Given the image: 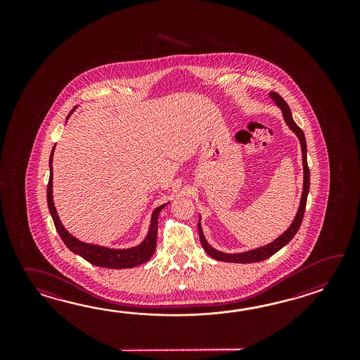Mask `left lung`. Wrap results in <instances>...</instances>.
I'll return each instance as SVG.
<instances>
[{
	"label": "left lung",
	"instance_id": "obj_1",
	"mask_svg": "<svg viewBox=\"0 0 360 360\" xmlns=\"http://www.w3.org/2000/svg\"><path fill=\"white\" fill-rule=\"evenodd\" d=\"M269 96L274 100V103H276L278 107L282 109L284 121L288 124V127L296 134V136L299 138L300 144H301L302 166H304V186H302V194H301V200H300L299 211H297V214H296L295 220H293L291 225H290V228L285 230L282 236H279L276 239H274L271 243L240 253L220 252V251L214 250L212 245H208L206 238L203 236V231H202L200 216H199L198 231L200 243H202L203 250H205L212 259H214V260L225 261V262H238V264H251V262H259V261L266 260L270 256H273L274 253L278 252L281 248H283L284 245H287V243L291 242L292 238L296 236L297 230L300 229L301 222H302V217H304V214H305L306 200H307V194H309V188H310V171H309L307 158H306L305 135H304V132L300 129L299 126L296 124V122L293 121L291 115V109L288 107V104L284 101L283 98H282L279 94H276V92H270Z\"/></svg>",
	"mask_w": 360,
	"mask_h": 360
}]
</instances>
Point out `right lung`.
I'll return each mask as SVG.
<instances>
[{"instance_id": "add662e5", "label": "right lung", "mask_w": 360, "mask_h": 360, "mask_svg": "<svg viewBox=\"0 0 360 360\" xmlns=\"http://www.w3.org/2000/svg\"><path fill=\"white\" fill-rule=\"evenodd\" d=\"M76 109V107H75ZM69 113V115L73 113V110ZM54 148L50 154V179L47 184V206L49 211L51 214V217L54 220L55 228L59 233L64 245L68 247L69 250L78 256L84 257V260L89 261L92 265H96L100 268L108 269H127L134 268L144 264L149 260L154 255L155 245H157V229H158V216L162 211V208L167 206V203L157 207L152 214L150 219V225L146 234V239L140 245L131 247L127 250H115V248H108V247H101L98 245H90L78 240L77 238L73 237L68 230L63 226L60 219L56 212V208L54 206V199H53V157H54Z\"/></svg>"}]
</instances>
